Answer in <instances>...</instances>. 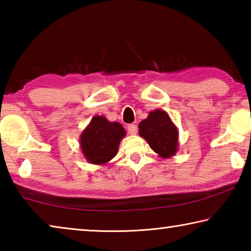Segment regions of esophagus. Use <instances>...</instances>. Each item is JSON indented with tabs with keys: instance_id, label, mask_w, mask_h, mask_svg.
I'll return each instance as SVG.
<instances>
[{
	"instance_id": "esophagus-1",
	"label": "esophagus",
	"mask_w": 251,
	"mask_h": 251,
	"mask_svg": "<svg viewBox=\"0 0 251 251\" xmlns=\"http://www.w3.org/2000/svg\"><path fill=\"white\" fill-rule=\"evenodd\" d=\"M127 131H128V134H130V135L137 134V126H136L135 124H129L128 126H127Z\"/></svg>"
}]
</instances>
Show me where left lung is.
<instances>
[{
  "mask_svg": "<svg viewBox=\"0 0 251 251\" xmlns=\"http://www.w3.org/2000/svg\"><path fill=\"white\" fill-rule=\"evenodd\" d=\"M138 128L139 135L159 156L168 158L176 154L178 130L166 112L160 109L151 112L146 120L139 123Z\"/></svg>",
  "mask_w": 251,
  "mask_h": 251,
  "instance_id": "left-lung-1",
  "label": "left lung"
}]
</instances>
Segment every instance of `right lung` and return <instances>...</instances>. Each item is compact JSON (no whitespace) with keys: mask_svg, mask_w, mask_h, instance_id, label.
Wrapping results in <instances>:
<instances>
[{"mask_svg":"<svg viewBox=\"0 0 251 251\" xmlns=\"http://www.w3.org/2000/svg\"><path fill=\"white\" fill-rule=\"evenodd\" d=\"M126 131L120 123H110L103 116H95L80 136V147L86 159L101 165L117 154L118 145Z\"/></svg>","mask_w":251,"mask_h":251,"instance_id":"obj_1","label":"right lung"}]
</instances>
